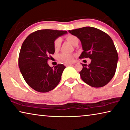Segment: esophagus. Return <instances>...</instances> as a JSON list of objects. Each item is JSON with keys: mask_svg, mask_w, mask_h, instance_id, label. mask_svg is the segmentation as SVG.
<instances>
[{"mask_svg": "<svg viewBox=\"0 0 130 130\" xmlns=\"http://www.w3.org/2000/svg\"><path fill=\"white\" fill-rule=\"evenodd\" d=\"M64 65L66 66V67H68V66L72 65V63H65Z\"/></svg>", "mask_w": 130, "mask_h": 130, "instance_id": "obj_1", "label": "esophagus"}]
</instances>
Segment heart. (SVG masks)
Instances as JSON below:
<instances>
[{"mask_svg":"<svg viewBox=\"0 0 130 130\" xmlns=\"http://www.w3.org/2000/svg\"><path fill=\"white\" fill-rule=\"evenodd\" d=\"M67 40L71 43L72 45H74L76 42H79V39L76 36L73 35H69L66 37ZM61 39L58 38L54 42V48L56 49H58L61 46ZM59 59L61 61L64 63H71L74 60V55L72 54H67V53H62L59 57Z\"/></svg>","mask_w":130,"mask_h":130,"instance_id":"1","label":"heart"}]
</instances>
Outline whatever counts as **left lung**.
<instances>
[{
    "label": "left lung",
    "mask_w": 130,
    "mask_h": 130,
    "mask_svg": "<svg viewBox=\"0 0 130 130\" xmlns=\"http://www.w3.org/2000/svg\"><path fill=\"white\" fill-rule=\"evenodd\" d=\"M68 32L79 39L83 52L79 58H89V65L83 64L82 79L93 87L106 85L114 76L119 58L112 39L97 28L86 26Z\"/></svg>",
    "instance_id": "8db88e82"
}]
</instances>
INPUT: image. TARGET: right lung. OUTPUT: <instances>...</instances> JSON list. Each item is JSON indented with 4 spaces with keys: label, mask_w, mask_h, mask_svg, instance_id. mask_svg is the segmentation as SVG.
Returning a JSON list of instances; mask_svg holds the SVG:
<instances>
[{
    "label": "right lung",
    "mask_w": 130,
    "mask_h": 130,
    "mask_svg": "<svg viewBox=\"0 0 130 130\" xmlns=\"http://www.w3.org/2000/svg\"><path fill=\"white\" fill-rule=\"evenodd\" d=\"M67 33L66 30H39L30 34L22 43L18 58L19 68L26 83L36 91H50L60 82L66 67L58 64L51 68L47 61L49 55L55 52V40Z\"/></svg>",
    "instance_id": "obj_1"
}]
</instances>
